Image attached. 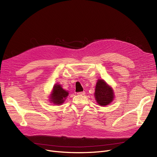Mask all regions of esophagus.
I'll list each match as a JSON object with an SVG mask.
<instances>
[{
  "label": "esophagus",
  "mask_w": 157,
  "mask_h": 157,
  "mask_svg": "<svg viewBox=\"0 0 157 157\" xmlns=\"http://www.w3.org/2000/svg\"><path fill=\"white\" fill-rule=\"evenodd\" d=\"M78 95H80V96H83V95L85 94V92H78L77 93Z\"/></svg>",
  "instance_id": "1"
}]
</instances>
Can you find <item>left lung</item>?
<instances>
[{
    "instance_id": "1",
    "label": "left lung",
    "mask_w": 157,
    "mask_h": 157,
    "mask_svg": "<svg viewBox=\"0 0 157 157\" xmlns=\"http://www.w3.org/2000/svg\"><path fill=\"white\" fill-rule=\"evenodd\" d=\"M94 96L97 103L101 106L109 105L113 101L115 97L113 88L109 86L103 79L98 80Z\"/></svg>"
}]
</instances>
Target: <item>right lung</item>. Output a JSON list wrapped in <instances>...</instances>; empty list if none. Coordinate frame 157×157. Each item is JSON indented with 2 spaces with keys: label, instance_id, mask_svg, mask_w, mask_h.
Instances as JSON below:
<instances>
[{
  "label": "right lung",
  "instance_id": "obj_1",
  "mask_svg": "<svg viewBox=\"0 0 157 157\" xmlns=\"http://www.w3.org/2000/svg\"><path fill=\"white\" fill-rule=\"evenodd\" d=\"M69 92L61 87L60 84H55L50 96V101L55 105H61L68 96Z\"/></svg>",
  "mask_w": 157,
  "mask_h": 157
}]
</instances>
